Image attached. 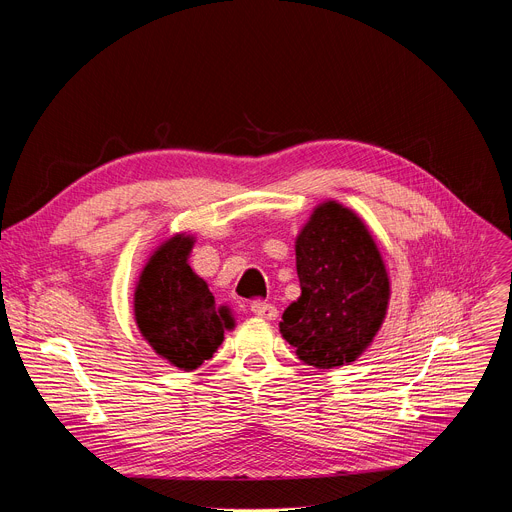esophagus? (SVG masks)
Wrapping results in <instances>:
<instances>
[{"label": "esophagus", "instance_id": "1", "mask_svg": "<svg viewBox=\"0 0 512 512\" xmlns=\"http://www.w3.org/2000/svg\"><path fill=\"white\" fill-rule=\"evenodd\" d=\"M251 311H253L257 317H263V319H276V317H278L276 305L265 303V301H253V303H251Z\"/></svg>", "mask_w": 512, "mask_h": 512}]
</instances>
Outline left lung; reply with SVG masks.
<instances>
[{
  "instance_id": "1",
  "label": "left lung",
  "mask_w": 512,
  "mask_h": 512,
  "mask_svg": "<svg viewBox=\"0 0 512 512\" xmlns=\"http://www.w3.org/2000/svg\"><path fill=\"white\" fill-rule=\"evenodd\" d=\"M301 297L282 313L280 332L317 369L355 361L386 317L390 282L378 247L357 215L319 205L297 238Z\"/></svg>"
}]
</instances>
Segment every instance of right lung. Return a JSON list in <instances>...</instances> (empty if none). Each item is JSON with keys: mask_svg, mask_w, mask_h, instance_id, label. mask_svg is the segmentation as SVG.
Listing matches in <instances>:
<instances>
[{"mask_svg": "<svg viewBox=\"0 0 512 512\" xmlns=\"http://www.w3.org/2000/svg\"><path fill=\"white\" fill-rule=\"evenodd\" d=\"M191 236H174L161 245L141 274L134 292L137 326L155 353L191 371L211 359L234 321L215 305L207 284L186 263Z\"/></svg>", "mask_w": 512, "mask_h": 512, "instance_id": "right-lung-1", "label": "right lung"}]
</instances>
